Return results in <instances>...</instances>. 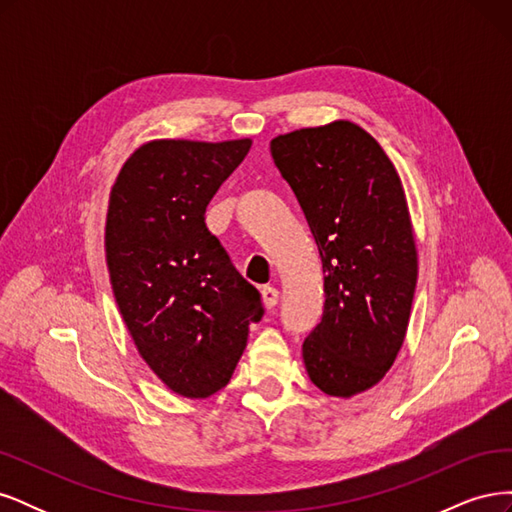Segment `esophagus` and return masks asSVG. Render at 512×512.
Instances as JSON below:
<instances>
[{
    "instance_id": "esophagus-1",
    "label": "esophagus",
    "mask_w": 512,
    "mask_h": 512,
    "mask_svg": "<svg viewBox=\"0 0 512 512\" xmlns=\"http://www.w3.org/2000/svg\"><path fill=\"white\" fill-rule=\"evenodd\" d=\"M260 294H262V303H265L267 309L275 307L277 299H280V292H277V288H273V286H265L260 290Z\"/></svg>"
}]
</instances>
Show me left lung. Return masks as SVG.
<instances>
[{"label": "left lung", "instance_id": "left-lung-1", "mask_svg": "<svg viewBox=\"0 0 512 512\" xmlns=\"http://www.w3.org/2000/svg\"><path fill=\"white\" fill-rule=\"evenodd\" d=\"M271 156L322 258L327 301L303 344L307 376L350 399L386 376L406 339L418 252L404 185L376 138L348 119L275 136Z\"/></svg>", "mask_w": 512, "mask_h": 512}]
</instances>
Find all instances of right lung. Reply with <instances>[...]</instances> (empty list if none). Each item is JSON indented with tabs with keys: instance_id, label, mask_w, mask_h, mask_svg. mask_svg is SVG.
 Listing matches in <instances>:
<instances>
[{
	"instance_id": "right-lung-1",
	"label": "right lung",
	"mask_w": 512,
	"mask_h": 512,
	"mask_svg": "<svg viewBox=\"0 0 512 512\" xmlns=\"http://www.w3.org/2000/svg\"><path fill=\"white\" fill-rule=\"evenodd\" d=\"M252 138H156L130 153L108 196L104 252L123 322L166 389L218 393L260 320V292L232 267L207 224L213 194Z\"/></svg>"
}]
</instances>
